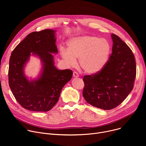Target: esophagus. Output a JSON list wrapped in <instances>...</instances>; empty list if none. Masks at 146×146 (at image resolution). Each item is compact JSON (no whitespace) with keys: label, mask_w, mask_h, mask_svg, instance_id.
<instances>
[{"label":"esophagus","mask_w":146,"mask_h":146,"mask_svg":"<svg viewBox=\"0 0 146 146\" xmlns=\"http://www.w3.org/2000/svg\"><path fill=\"white\" fill-rule=\"evenodd\" d=\"M73 77H79V74H78V73L76 72H73Z\"/></svg>","instance_id":"1"}]
</instances>
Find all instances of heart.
I'll return each instance as SVG.
<instances>
[{
  "instance_id": "heart-1",
  "label": "heart",
  "mask_w": 146,
  "mask_h": 146,
  "mask_svg": "<svg viewBox=\"0 0 146 146\" xmlns=\"http://www.w3.org/2000/svg\"><path fill=\"white\" fill-rule=\"evenodd\" d=\"M68 50L62 48L60 55L69 66L76 64L79 59L81 69L89 74L101 72L106 65L111 52L109 41L94 36H83L71 39L68 44Z\"/></svg>"
}]
</instances>
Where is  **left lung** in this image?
<instances>
[{
    "label": "left lung",
    "instance_id": "obj_1",
    "mask_svg": "<svg viewBox=\"0 0 146 146\" xmlns=\"http://www.w3.org/2000/svg\"><path fill=\"white\" fill-rule=\"evenodd\" d=\"M112 53L99 73L83 77L82 95L93 106L113 109L125 100L133 88L136 74V62L128 46L118 36L111 35Z\"/></svg>",
    "mask_w": 146,
    "mask_h": 146
}]
</instances>
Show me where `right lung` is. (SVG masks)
I'll use <instances>...</instances> for the list:
<instances>
[{
	"label": "right lung",
	"instance_id": "add662e5",
	"mask_svg": "<svg viewBox=\"0 0 146 146\" xmlns=\"http://www.w3.org/2000/svg\"><path fill=\"white\" fill-rule=\"evenodd\" d=\"M55 31L45 29L29 35L14 49L9 60V84L19 105L34 111H48L58 101L61 91L73 76L71 70H58L52 54L58 53ZM42 63V70L37 79L29 80L24 66L31 53Z\"/></svg>",
	"mask_w": 146,
	"mask_h": 146
}]
</instances>
